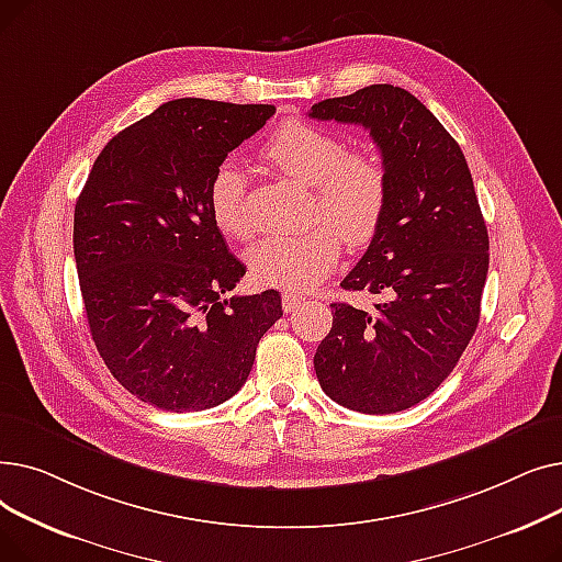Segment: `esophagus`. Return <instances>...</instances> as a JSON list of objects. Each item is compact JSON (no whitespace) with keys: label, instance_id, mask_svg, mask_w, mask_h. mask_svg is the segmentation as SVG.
<instances>
[{"label":"esophagus","instance_id":"esophagus-1","mask_svg":"<svg viewBox=\"0 0 562 562\" xmlns=\"http://www.w3.org/2000/svg\"><path fill=\"white\" fill-rule=\"evenodd\" d=\"M303 305H305V296H301V293H293V291L282 293V310H284L286 314L301 310Z\"/></svg>","mask_w":562,"mask_h":562}]
</instances>
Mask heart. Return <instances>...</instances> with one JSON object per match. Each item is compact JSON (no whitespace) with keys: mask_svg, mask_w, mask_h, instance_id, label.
<instances>
[{"mask_svg":"<svg viewBox=\"0 0 562 562\" xmlns=\"http://www.w3.org/2000/svg\"><path fill=\"white\" fill-rule=\"evenodd\" d=\"M259 157L276 172L312 189L316 225L299 236H263L246 259L257 282L286 289H310L326 278L339 259V236L358 248L378 234L390 204V175L373 150H348L341 134L307 121L282 123L259 147ZM210 212L216 227L248 239V175L223 161L210 182Z\"/></svg>","mask_w":562,"mask_h":562,"instance_id":"b5f03b06","label":"heart"}]
</instances>
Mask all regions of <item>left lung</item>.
Instances as JSON below:
<instances>
[{
    "mask_svg": "<svg viewBox=\"0 0 562 562\" xmlns=\"http://www.w3.org/2000/svg\"><path fill=\"white\" fill-rule=\"evenodd\" d=\"M310 117L369 130L390 175L385 218L341 282L382 303L375 314L333 303L314 371L335 403L392 415L428 398L474 337L487 227L460 145L405 88L373 83L314 104Z\"/></svg>",
    "mask_w": 562,
    "mask_h": 562,
    "instance_id": "1",
    "label": "left lung"
}]
</instances>
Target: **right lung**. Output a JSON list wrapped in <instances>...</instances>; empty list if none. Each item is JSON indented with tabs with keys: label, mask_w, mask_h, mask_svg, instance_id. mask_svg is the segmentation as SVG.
<instances>
[{
	"label": "right lung",
	"mask_w": 562,
	"mask_h": 562,
	"mask_svg": "<svg viewBox=\"0 0 562 562\" xmlns=\"http://www.w3.org/2000/svg\"><path fill=\"white\" fill-rule=\"evenodd\" d=\"M273 113L166 102L104 145L79 193L72 244L88 328L111 375L147 405L225 403L282 316L276 289L225 299L246 266L210 212L214 170Z\"/></svg>",
	"instance_id": "1"
}]
</instances>
